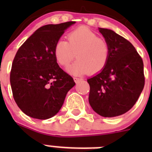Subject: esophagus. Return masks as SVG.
I'll return each mask as SVG.
<instances>
[{
  "label": "esophagus",
  "mask_w": 152,
  "mask_h": 152,
  "mask_svg": "<svg viewBox=\"0 0 152 152\" xmlns=\"http://www.w3.org/2000/svg\"><path fill=\"white\" fill-rule=\"evenodd\" d=\"M73 79H74V82H76V83H79V82H80L82 80V79H81V78H78V77H74L73 78Z\"/></svg>",
  "instance_id": "34e87169"
}]
</instances>
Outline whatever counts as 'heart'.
<instances>
[{"instance_id": "b5f03b06", "label": "heart", "mask_w": 152, "mask_h": 152, "mask_svg": "<svg viewBox=\"0 0 152 152\" xmlns=\"http://www.w3.org/2000/svg\"><path fill=\"white\" fill-rule=\"evenodd\" d=\"M67 38V42L59 39L53 48L59 65L68 66L76 54L78 60L67 69L72 74L96 73L103 70L110 55V45L106 39L83 27L70 32Z\"/></svg>"}]
</instances>
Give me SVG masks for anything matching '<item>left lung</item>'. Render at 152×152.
I'll list each match as a JSON object with an SVG mask.
<instances>
[{
  "mask_svg": "<svg viewBox=\"0 0 152 152\" xmlns=\"http://www.w3.org/2000/svg\"><path fill=\"white\" fill-rule=\"evenodd\" d=\"M99 30L110 45V55L103 70L87 79L89 103L101 116L115 117L138 99L145 85L143 62L129 41L110 29Z\"/></svg>",
  "mask_w": 152,
  "mask_h": 152,
  "instance_id": "8db88e82",
  "label": "left lung"
}]
</instances>
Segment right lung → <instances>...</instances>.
Segmentation results:
<instances>
[{"label": "right lung", "mask_w": 152, "mask_h": 152, "mask_svg": "<svg viewBox=\"0 0 152 152\" xmlns=\"http://www.w3.org/2000/svg\"><path fill=\"white\" fill-rule=\"evenodd\" d=\"M74 21L40 27L19 48L10 72V84L18 107L33 118L45 120L62 107L76 83L58 65L55 44Z\"/></svg>", "instance_id": "1"}]
</instances>
